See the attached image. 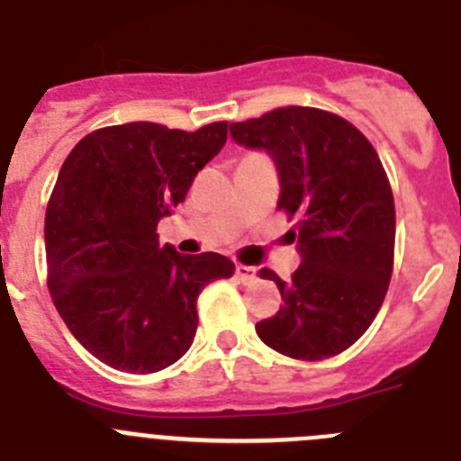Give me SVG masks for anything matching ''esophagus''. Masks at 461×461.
<instances>
[{"label": "esophagus", "instance_id": "34e87169", "mask_svg": "<svg viewBox=\"0 0 461 461\" xmlns=\"http://www.w3.org/2000/svg\"><path fill=\"white\" fill-rule=\"evenodd\" d=\"M235 276H238L242 284H251V281H256V267L238 263V266H235Z\"/></svg>", "mask_w": 461, "mask_h": 461}]
</instances>
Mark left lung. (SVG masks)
<instances>
[{"label": "left lung", "mask_w": 461, "mask_h": 461, "mask_svg": "<svg viewBox=\"0 0 461 461\" xmlns=\"http://www.w3.org/2000/svg\"><path fill=\"white\" fill-rule=\"evenodd\" d=\"M230 136L275 161L276 207L297 219L303 258L288 281L260 270L284 304L256 332L295 360L339 356L376 319L393 276L394 201L381 158L351 122L304 105L233 122Z\"/></svg>", "instance_id": "left-lung-1"}]
</instances>
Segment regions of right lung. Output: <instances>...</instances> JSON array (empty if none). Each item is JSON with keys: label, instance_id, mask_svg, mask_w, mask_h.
I'll list each match as a JSON object with an SVG mask.
<instances>
[{"label": "right lung", "instance_id": "right-lung-1", "mask_svg": "<svg viewBox=\"0 0 461 461\" xmlns=\"http://www.w3.org/2000/svg\"><path fill=\"white\" fill-rule=\"evenodd\" d=\"M226 136L228 122L194 133L154 122L105 126L57 175L46 210L48 288L71 335L108 367L152 374L180 360L201 291L233 276L226 256H182L157 235Z\"/></svg>", "mask_w": 461, "mask_h": 461}]
</instances>
